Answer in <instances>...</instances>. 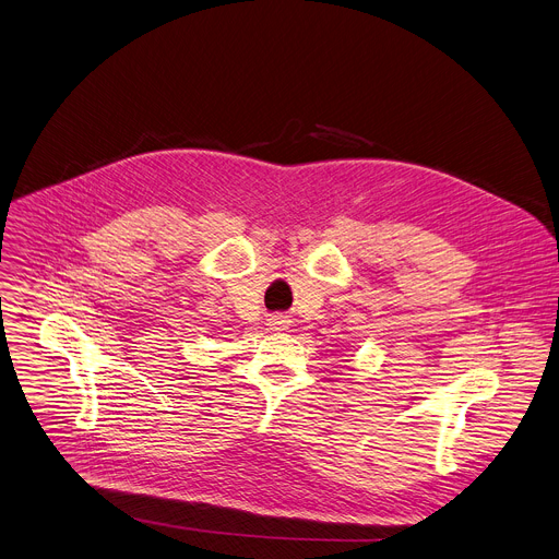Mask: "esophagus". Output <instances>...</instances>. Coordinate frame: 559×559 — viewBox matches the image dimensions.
<instances>
[{
  "label": "esophagus",
  "mask_w": 559,
  "mask_h": 559,
  "mask_svg": "<svg viewBox=\"0 0 559 559\" xmlns=\"http://www.w3.org/2000/svg\"><path fill=\"white\" fill-rule=\"evenodd\" d=\"M270 328H272L274 332H283V330L289 328V321H287V317L276 314V317H270Z\"/></svg>",
  "instance_id": "obj_1"
}]
</instances>
